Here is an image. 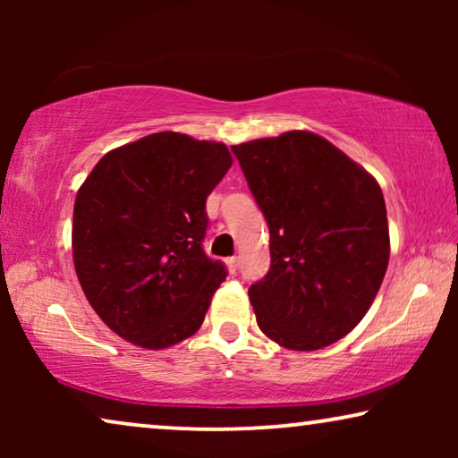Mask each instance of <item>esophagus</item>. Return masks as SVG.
Masks as SVG:
<instances>
[{"mask_svg":"<svg viewBox=\"0 0 458 458\" xmlns=\"http://www.w3.org/2000/svg\"><path fill=\"white\" fill-rule=\"evenodd\" d=\"M227 267L231 273H235L237 268H240V260H237V256H231V259H227Z\"/></svg>","mask_w":458,"mask_h":458,"instance_id":"obj_1","label":"esophagus"}]
</instances>
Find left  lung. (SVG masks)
Returning a JSON list of instances; mask_svg holds the SVG:
<instances>
[{
    "instance_id": "1",
    "label": "left lung",
    "mask_w": 458,
    "mask_h": 458,
    "mask_svg": "<svg viewBox=\"0 0 458 458\" xmlns=\"http://www.w3.org/2000/svg\"><path fill=\"white\" fill-rule=\"evenodd\" d=\"M231 149L271 233V268L248 290L260 331L300 352L335 344L367 315L390 260L379 183L310 131Z\"/></svg>"
}]
</instances>
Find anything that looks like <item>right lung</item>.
I'll use <instances>...</instances> for the list:
<instances>
[{
  "label": "right lung",
  "mask_w": 458,
  "mask_h": 458,
  "mask_svg": "<svg viewBox=\"0 0 458 458\" xmlns=\"http://www.w3.org/2000/svg\"><path fill=\"white\" fill-rule=\"evenodd\" d=\"M225 143L162 131L112 149L79 187L72 260L87 300L135 346L196 334L227 277L204 254L206 198L229 171Z\"/></svg>",
  "instance_id": "right-lung-1"
}]
</instances>
